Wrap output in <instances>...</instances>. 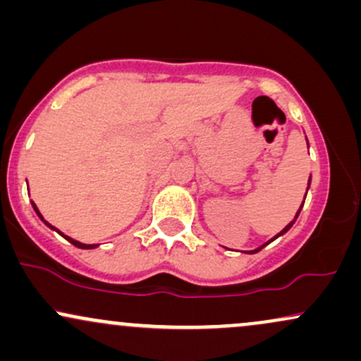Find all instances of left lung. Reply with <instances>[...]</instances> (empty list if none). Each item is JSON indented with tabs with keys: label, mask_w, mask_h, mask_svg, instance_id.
Wrapping results in <instances>:
<instances>
[{
	"label": "left lung",
	"mask_w": 361,
	"mask_h": 361,
	"mask_svg": "<svg viewBox=\"0 0 361 361\" xmlns=\"http://www.w3.org/2000/svg\"><path fill=\"white\" fill-rule=\"evenodd\" d=\"M309 183H310V180H309ZM307 188H309V186H307ZM302 205H304V204H302ZM302 205H300V209H302ZM300 209H299V212H297V215H295V219H297V217H299V214H300ZM293 222H295V221H292V222H290V224H288V226H285V229H283V231H280V233H279V234H276V235H275V238H273V239H276V238H279V235H281V234H285V233H287V231L290 229V227H292V226H293ZM273 239H271V241H273ZM271 241H268L267 244H270ZM267 244H263V246H261V247H258V250L251 251V255H252V252H258V251H261V250H263V247H264V246H267Z\"/></svg>",
	"instance_id": "8db88e82"
}]
</instances>
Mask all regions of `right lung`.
<instances>
[{"label": "right lung", "instance_id": "obj_1", "mask_svg": "<svg viewBox=\"0 0 361 361\" xmlns=\"http://www.w3.org/2000/svg\"><path fill=\"white\" fill-rule=\"evenodd\" d=\"M32 207H34V210H35V212H37V215H39V217H40V219H42V221H44V217H42V215H40V212H39V209H37V205L34 204V202H32ZM44 224H45V226H47V227H51V229H54V231H57V229H56V227H54V226H51V224H49V222H45V221H44ZM57 233H59V234H61V235H62V238H64V239H68V241H69V243H71V244H74V246H76V247H81V250H93V247H97V244H82V243H80V241H74V239H71V238H69V235L62 234V233H61V231H57Z\"/></svg>", "mask_w": 361, "mask_h": 361}]
</instances>
